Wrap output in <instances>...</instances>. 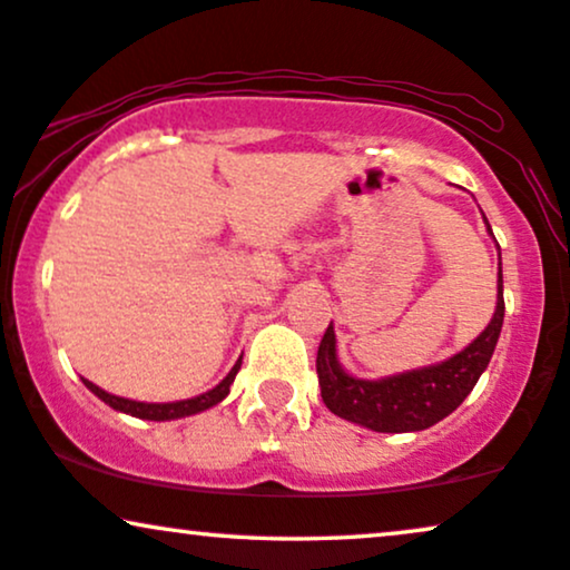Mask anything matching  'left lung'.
Listing matches in <instances>:
<instances>
[{
	"mask_svg": "<svg viewBox=\"0 0 570 570\" xmlns=\"http://www.w3.org/2000/svg\"><path fill=\"white\" fill-rule=\"evenodd\" d=\"M488 222V218H484ZM490 229V224H488ZM492 234V229H490ZM503 271L498 263V305L480 336L451 360L430 364V367L409 370V373L362 381L341 367L336 354V333L328 325L317 346V383H321L323 404L341 420L362 424L375 432H416L438 424L461 406L480 381L503 328Z\"/></svg>",
	"mask_w": 570,
	"mask_h": 570,
	"instance_id": "left-lung-1",
	"label": "left lung"
}]
</instances>
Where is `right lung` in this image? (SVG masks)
<instances>
[{
    "label": "right lung",
    "instance_id": "obj_1",
    "mask_svg": "<svg viewBox=\"0 0 570 570\" xmlns=\"http://www.w3.org/2000/svg\"><path fill=\"white\" fill-rule=\"evenodd\" d=\"M242 367V356L237 360V364L229 370V375L224 377L222 383L216 385V389H210L206 393H200V396L195 399H185V401H169V404H148V401H132V399H121V396H114V393H106L104 389H98L96 383H90L82 377V383H86V389L90 393H96L98 399L104 401V404H109L111 409H117V412H125L130 416H138V420H154V422H166V420H181V416H189V414H197V412H206V409L216 406L218 401H224L229 396V389L234 383V377H237Z\"/></svg>",
    "mask_w": 570,
    "mask_h": 570
}]
</instances>
